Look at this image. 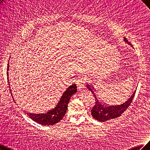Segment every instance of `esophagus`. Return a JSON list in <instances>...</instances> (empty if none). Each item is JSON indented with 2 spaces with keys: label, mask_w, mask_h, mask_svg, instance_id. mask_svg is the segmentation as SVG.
I'll use <instances>...</instances> for the list:
<instances>
[{
  "label": "esophagus",
  "mask_w": 150,
  "mask_h": 150,
  "mask_svg": "<svg viewBox=\"0 0 150 150\" xmlns=\"http://www.w3.org/2000/svg\"><path fill=\"white\" fill-rule=\"evenodd\" d=\"M86 81L85 79V78H81L80 79H79L78 81H77L76 84H77V87L79 90H82L85 87V83H86Z\"/></svg>",
  "instance_id": "esophagus-1"
}]
</instances>
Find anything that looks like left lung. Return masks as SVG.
<instances>
[{
    "label": "left lung",
    "mask_w": 150,
    "mask_h": 150,
    "mask_svg": "<svg viewBox=\"0 0 150 150\" xmlns=\"http://www.w3.org/2000/svg\"><path fill=\"white\" fill-rule=\"evenodd\" d=\"M124 40L125 42H127L130 45H132L126 38H124ZM87 86L86 87L89 89V91H91L95 98V104L91 110L92 115L95 119H97V121L100 122H105L110 120V119H115L116 117H118L119 116H120L128 108V107L131 104L135 96V93L136 92L135 90L134 92V93H132V95H131L130 98L128 99L127 101H125V103L122 104L121 105L106 107L103 105V104L100 102L99 100L96 97V95L93 93V88L90 87V86L88 84H87Z\"/></svg>",
    "instance_id": "8db88e82"
}]
</instances>
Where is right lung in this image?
Returning a JSON list of instances; mask_svg holds the SVG:
<instances>
[{"instance_id":"1","label":"right lung","mask_w":150,"mask_h":150,"mask_svg":"<svg viewBox=\"0 0 150 150\" xmlns=\"http://www.w3.org/2000/svg\"><path fill=\"white\" fill-rule=\"evenodd\" d=\"M8 69H9V63L7 65V75L8 76ZM9 83V79L7 78ZM10 88V86H9ZM11 91V90H10ZM77 92V87L75 83L70 86L66 91L62 97L60 98V100L57 104V106L53 110L48 111L45 114H31L26 112L29 117L33 119V121L36 122L41 125H52L57 124V122L60 121L62 119L64 116L66 112L68 109V104L71 99V96Z\"/></svg>"}]
</instances>
